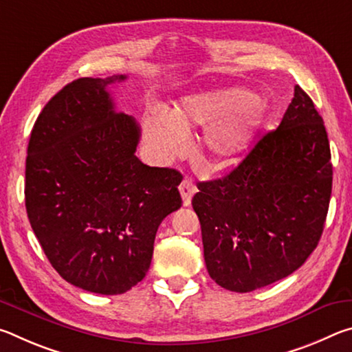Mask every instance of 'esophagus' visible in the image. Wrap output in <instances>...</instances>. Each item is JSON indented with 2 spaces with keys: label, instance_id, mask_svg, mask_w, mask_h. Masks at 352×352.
<instances>
[{
  "label": "esophagus",
  "instance_id": "esophagus-1",
  "mask_svg": "<svg viewBox=\"0 0 352 352\" xmlns=\"http://www.w3.org/2000/svg\"><path fill=\"white\" fill-rule=\"evenodd\" d=\"M180 194H182V199H183V205L184 206H189L190 205V199H192V195L195 194V186L194 183L189 180V178H184V180L180 183Z\"/></svg>",
  "mask_w": 352,
  "mask_h": 352
}]
</instances>
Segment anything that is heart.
<instances>
[{
    "instance_id": "obj_1",
    "label": "heart",
    "mask_w": 352,
    "mask_h": 352,
    "mask_svg": "<svg viewBox=\"0 0 352 352\" xmlns=\"http://www.w3.org/2000/svg\"><path fill=\"white\" fill-rule=\"evenodd\" d=\"M267 100L245 88H222L182 99L175 111L148 109L144 136L158 158H170L186 147L190 127H206L201 147L214 168H225L239 158L264 121Z\"/></svg>"
}]
</instances>
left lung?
I'll return each instance as SVG.
<instances>
[{"mask_svg":"<svg viewBox=\"0 0 352 352\" xmlns=\"http://www.w3.org/2000/svg\"><path fill=\"white\" fill-rule=\"evenodd\" d=\"M197 188L205 264L220 287L245 294L300 269L318 245L332 192L329 140L312 99L296 85L278 129L228 175Z\"/></svg>","mask_w":352,"mask_h":352,"instance_id":"1","label":"left lung"}]
</instances>
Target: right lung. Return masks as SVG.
<instances>
[{"instance_id":"1","label":"right lung","mask_w":352,"mask_h":352,"mask_svg":"<svg viewBox=\"0 0 352 352\" xmlns=\"http://www.w3.org/2000/svg\"><path fill=\"white\" fill-rule=\"evenodd\" d=\"M124 79L63 87L35 121L26 158V211L47 261L65 281L100 295L146 276L160 223L182 206L180 172L135 155L138 124L107 91Z\"/></svg>"}]
</instances>
